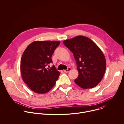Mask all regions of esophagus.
Wrapping results in <instances>:
<instances>
[{
	"mask_svg": "<svg viewBox=\"0 0 124 124\" xmlns=\"http://www.w3.org/2000/svg\"><path fill=\"white\" fill-rule=\"evenodd\" d=\"M71 70V68H70V67H69L67 70H64V72H66V73H68V72H69Z\"/></svg>",
	"mask_w": 124,
	"mask_h": 124,
	"instance_id": "esophagus-1",
	"label": "esophagus"
}]
</instances>
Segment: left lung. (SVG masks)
<instances>
[{"label": "left lung", "instance_id": "left-lung-1", "mask_svg": "<svg viewBox=\"0 0 124 124\" xmlns=\"http://www.w3.org/2000/svg\"><path fill=\"white\" fill-rule=\"evenodd\" d=\"M63 43L73 53L77 65L75 84L84 89L96 87L106 69L105 57L101 49L91 39L82 35L65 40Z\"/></svg>", "mask_w": 124, "mask_h": 124}]
</instances>
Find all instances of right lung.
Instances as JSON below:
<instances>
[{
	"label": "right lung",
	"mask_w": 124,
	"mask_h": 124,
	"mask_svg": "<svg viewBox=\"0 0 124 124\" xmlns=\"http://www.w3.org/2000/svg\"><path fill=\"white\" fill-rule=\"evenodd\" d=\"M60 42L35 41L24 51L21 59L22 79L28 87L37 93L49 92L55 85L60 72L54 66L46 69L53 62L52 56Z\"/></svg>",
	"instance_id": "obj_1"
}]
</instances>
